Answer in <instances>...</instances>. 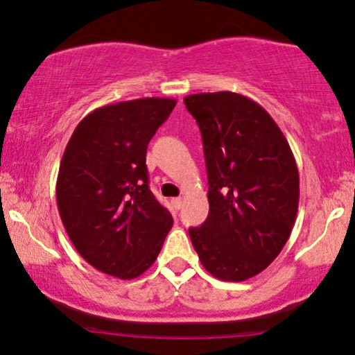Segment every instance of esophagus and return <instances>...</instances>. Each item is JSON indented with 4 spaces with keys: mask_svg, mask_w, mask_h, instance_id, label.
I'll return each mask as SVG.
<instances>
[{
    "mask_svg": "<svg viewBox=\"0 0 355 355\" xmlns=\"http://www.w3.org/2000/svg\"><path fill=\"white\" fill-rule=\"evenodd\" d=\"M171 205H173L174 210H181V207H182V198H181V197L173 198V200H171Z\"/></svg>",
    "mask_w": 355,
    "mask_h": 355,
    "instance_id": "esophagus-1",
    "label": "esophagus"
}]
</instances>
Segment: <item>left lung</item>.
Here are the masks:
<instances>
[{
    "mask_svg": "<svg viewBox=\"0 0 355 355\" xmlns=\"http://www.w3.org/2000/svg\"><path fill=\"white\" fill-rule=\"evenodd\" d=\"M202 132L210 211L189 227L203 268L223 281L263 271L288 242L299 171L288 140L254 100L232 92L184 98Z\"/></svg>",
    "mask_w": 355,
    "mask_h": 355,
    "instance_id": "left-lung-1",
    "label": "left lung"
}]
</instances>
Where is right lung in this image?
<instances>
[{
  "label": "right lung",
  "instance_id": "obj_1",
  "mask_svg": "<svg viewBox=\"0 0 355 355\" xmlns=\"http://www.w3.org/2000/svg\"><path fill=\"white\" fill-rule=\"evenodd\" d=\"M176 100L106 105L77 124L62 155L56 202L82 259L121 279L137 278L162 250L173 216L148 187L147 145Z\"/></svg>",
  "mask_w": 355,
  "mask_h": 355
}]
</instances>
